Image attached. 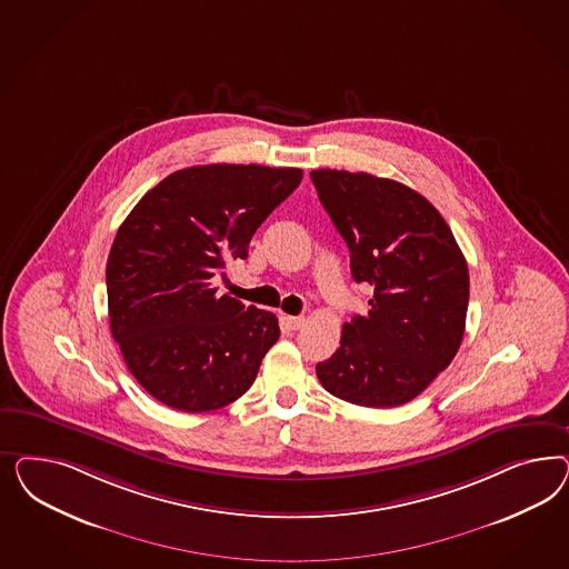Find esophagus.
Listing matches in <instances>:
<instances>
[{
  "instance_id": "34e87169",
  "label": "esophagus",
  "mask_w": 569,
  "mask_h": 569,
  "mask_svg": "<svg viewBox=\"0 0 569 569\" xmlns=\"http://www.w3.org/2000/svg\"><path fill=\"white\" fill-rule=\"evenodd\" d=\"M305 321H307L305 317H286V323H288V328L293 329V331H296V329L302 328V326H305Z\"/></svg>"
}]
</instances>
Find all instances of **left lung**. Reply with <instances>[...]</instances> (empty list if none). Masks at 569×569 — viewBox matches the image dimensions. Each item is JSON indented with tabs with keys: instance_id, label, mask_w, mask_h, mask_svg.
<instances>
[{
	"instance_id": "obj_1",
	"label": "left lung",
	"mask_w": 569,
	"mask_h": 569,
	"mask_svg": "<svg viewBox=\"0 0 569 569\" xmlns=\"http://www.w3.org/2000/svg\"><path fill=\"white\" fill-rule=\"evenodd\" d=\"M350 250L369 312L345 323L340 348L317 365L329 395L388 409L419 397L455 359L466 331L469 271L442 214L417 191L369 172H310Z\"/></svg>"
}]
</instances>
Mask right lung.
I'll list each match as a JSON object with an SVG mask.
<instances>
[{
    "instance_id": "right-lung-1",
    "label": "right lung",
    "mask_w": 569,
    "mask_h": 569,
    "mask_svg": "<svg viewBox=\"0 0 569 569\" xmlns=\"http://www.w3.org/2000/svg\"><path fill=\"white\" fill-rule=\"evenodd\" d=\"M302 181L300 169L204 164L172 172L129 212L106 264L112 338L141 388L204 413L252 386L279 338L277 317L217 296L224 262L248 259L262 221Z\"/></svg>"
}]
</instances>
